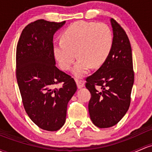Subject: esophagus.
<instances>
[{
  "instance_id": "34e87169",
  "label": "esophagus",
  "mask_w": 152,
  "mask_h": 152,
  "mask_svg": "<svg viewBox=\"0 0 152 152\" xmlns=\"http://www.w3.org/2000/svg\"><path fill=\"white\" fill-rule=\"evenodd\" d=\"M76 84H77V87H78V88H79V89L82 88V87L84 86V81L79 80V79H76Z\"/></svg>"
}]
</instances>
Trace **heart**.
<instances>
[{
  "mask_svg": "<svg viewBox=\"0 0 152 152\" xmlns=\"http://www.w3.org/2000/svg\"><path fill=\"white\" fill-rule=\"evenodd\" d=\"M112 46V31L106 24L77 21L64 30L62 41L54 45V53L64 71L71 68L77 55L72 73L82 77L92 66L98 68L105 63Z\"/></svg>",
  "mask_w": 152,
  "mask_h": 152,
  "instance_id": "obj_1",
  "label": "heart"
}]
</instances>
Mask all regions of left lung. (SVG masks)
<instances>
[{"label": "left lung", "instance_id": "obj_1", "mask_svg": "<svg viewBox=\"0 0 152 152\" xmlns=\"http://www.w3.org/2000/svg\"><path fill=\"white\" fill-rule=\"evenodd\" d=\"M113 46L105 63L86 79L91 93L88 108L90 119L100 128L117 124L130 104L134 83L132 49L125 31L114 19Z\"/></svg>", "mask_w": 152, "mask_h": 152}]
</instances>
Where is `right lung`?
Returning a JSON list of instances; mask_svg holds the SVG:
<instances>
[{
	"label": "right lung",
	"mask_w": 152,
	"mask_h": 152,
	"mask_svg": "<svg viewBox=\"0 0 152 152\" xmlns=\"http://www.w3.org/2000/svg\"><path fill=\"white\" fill-rule=\"evenodd\" d=\"M65 23L31 22L22 30L17 47L16 76L24 108L38 127L47 131L63 127L68 103L77 89L74 79L55 65L53 36ZM60 83L61 87L56 88Z\"/></svg>",
	"instance_id": "obj_1"
}]
</instances>
